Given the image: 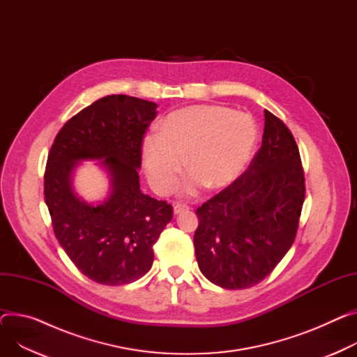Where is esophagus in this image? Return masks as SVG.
I'll use <instances>...</instances> for the list:
<instances>
[{"mask_svg":"<svg viewBox=\"0 0 357 357\" xmlns=\"http://www.w3.org/2000/svg\"><path fill=\"white\" fill-rule=\"evenodd\" d=\"M187 210H188V206H185V204H178V203L174 204V214H180Z\"/></svg>","mask_w":357,"mask_h":357,"instance_id":"34e87169","label":"esophagus"}]
</instances>
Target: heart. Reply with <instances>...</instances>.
Listing matches in <instances>:
<instances>
[{
	"mask_svg": "<svg viewBox=\"0 0 357 357\" xmlns=\"http://www.w3.org/2000/svg\"><path fill=\"white\" fill-rule=\"evenodd\" d=\"M253 117L223 105H191L170 113L142 144L143 162L151 187L169 195L183 167L191 174L184 191L193 195L202 184L222 190L234 183L257 143Z\"/></svg>",
	"mask_w": 357,
	"mask_h": 357,
	"instance_id": "b5f03b06",
	"label": "heart"
}]
</instances>
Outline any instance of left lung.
<instances>
[{
	"instance_id": "8db88e82",
	"label": "left lung",
	"mask_w": 357,
	"mask_h": 357,
	"mask_svg": "<svg viewBox=\"0 0 357 357\" xmlns=\"http://www.w3.org/2000/svg\"><path fill=\"white\" fill-rule=\"evenodd\" d=\"M305 195L294 137L264 109L263 142L249 169L196 211L193 241L202 273L230 290L264 280L294 243Z\"/></svg>"
}]
</instances>
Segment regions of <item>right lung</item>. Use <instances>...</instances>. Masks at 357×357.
Here are the masks:
<instances>
[{
	"label": "right lung",
	"mask_w": 357,
	"mask_h": 357,
	"mask_svg": "<svg viewBox=\"0 0 357 357\" xmlns=\"http://www.w3.org/2000/svg\"><path fill=\"white\" fill-rule=\"evenodd\" d=\"M157 104L130 96H107L81 109L57 132L44 173L51 225L75 267L96 283L121 286L143 278L153 245L173 217L167 202L142 193V144ZM96 158L112 176V196L100 206L81 202L69 174L78 159Z\"/></svg>",
	"instance_id": "1"
}]
</instances>
